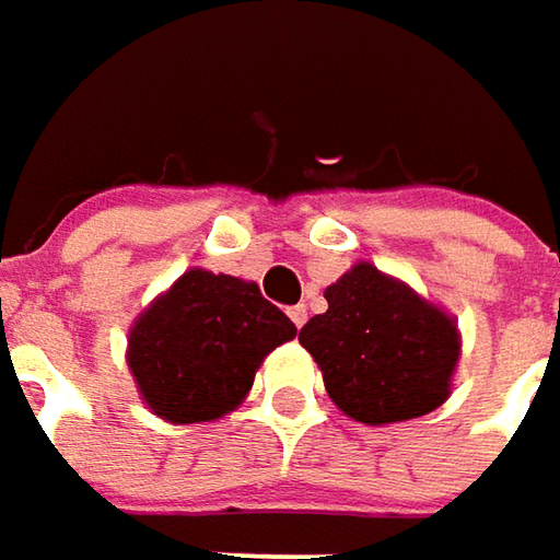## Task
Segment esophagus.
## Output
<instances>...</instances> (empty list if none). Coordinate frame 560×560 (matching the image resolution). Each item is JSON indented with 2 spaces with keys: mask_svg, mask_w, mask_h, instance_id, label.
Segmentation results:
<instances>
[{
  "mask_svg": "<svg viewBox=\"0 0 560 560\" xmlns=\"http://www.w3.org/2000/svg\"><path fill=\"white\" fill-rule=\"evenodd\" d=\"M290 317H292V324H295V327L302 330V324L308 320V308H305V305H292Z\"/></svg>",
  "mask_w": 560,
  "mask_h": 560,
  "instance_id": "obj_1",
  "label": "esophagus"
}]
</instances>
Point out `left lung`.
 <instances>
[{
	"label": "left lung",
	"instance_id": "8db88e82",
	"mask_svg": "<svg viewBox=\"0 0 560 560\" xmlns=\"http://www.w3.org/2000/svg\"><path fill=\"white\" fill-rule=\"evenodd\" d=\"M299 330L327 393L349 418L383 427L436 411L462 355L458 320L396 277L358 261Z\"/></svg>",
	"mask_w": 560,
	"mask_h": 560
}]
</instances>
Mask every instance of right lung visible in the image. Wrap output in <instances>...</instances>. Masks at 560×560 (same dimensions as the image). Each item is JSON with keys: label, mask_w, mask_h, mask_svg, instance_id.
<instances>
[{"label": "right lung", "mask_w": 560, "mask_h": 560, "mask_svg": "<svg viewBox=\"0 0 560 560\" xmlns=\"http://www.w3.org/2000/svg\"><path fill=\"white\" fill-rule=\"evenodd\" d=\"M292 336L295 324L258 283L192 268L133 320L127 364L152 415L199 423L233 411Z\"/></svg>", "instance_id": "1"}]
</instances>
